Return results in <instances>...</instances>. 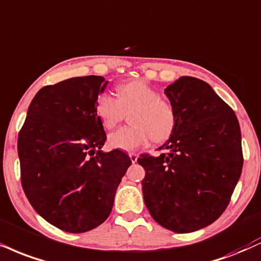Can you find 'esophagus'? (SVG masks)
<instances>
[{
  "label": "esophagus",
  "mask_w": 261,
  "mask_h": 261,
  "mask_svg": "<svg viewBox=\"0 0 261 261\" xmlns=\"http://www.w3.org/2000/svg\"><path fill=\"white\" fill-rule=\"evenodd\" d=\"M128 156H130L131 162H133V163H136L137 158H139V155H137L136 153H128Z\"/></svg>",
  "instance_id": "34e87169"
}]
</instances>
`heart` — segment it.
I'll return each mask as SVG.
<instances>
[{
  "label": "heart",
  "mask_w": 261,
  "mask_h": 261,
  "mask_svg": "<svg viewBox=\"0 0 261 261\" xmlns=\"http://www.w3.org/2000/svg\"><path fill=\"white\" fill-rule=\"evenodd\" d=\"M133 125L119 128L109 135L112 148L135 150L146 146L150 140L164 142L176 127L177 115L168 99L143 80H133L117 87V98L108 92L97 96L95 112L100 124L111 130L120 124L125 112H130Z\"/></svg>",
  "instance_id": "heart-1"
}]
</instances>
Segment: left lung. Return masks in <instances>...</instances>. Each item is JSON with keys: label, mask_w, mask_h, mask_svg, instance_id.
I'll return each instance as SVG.
<instances>
[{"label": "left lung", "mask_w": 261, "mask_h": 261, "mask_svg": "<svg viewBox=\"0 0 261 261\" xmlns=\"http://www.w3.org/2000/svg\"><path fill=\"white\" fill-rule=\"evenodd\" d=\"M165 95L177 115L176 127L159 156L140 155L146 175L143 199L163 227L187 233L213 224L231 200L243 153L234 112L205 81L182 76Z\"/></svg>", "instance_id": "left-lung-1"}]
</instances>
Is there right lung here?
Listing matches in <instances>:
<instances>
[{
	"mask_svg": "<svg viewBox=\"0 0 261 261\" xmlns=\"http://www.w3.org/2000/svg\"><path fill=\"white\" fill-rule=\"evenodd\" d=\"M106 85L103 76L89 75L42 87L18 135L25 196L47 222L70 233L107 220L131 165L122 150H100L107 135L95 103Z\"/></svg>",
	"mask_w": 261,
	"mask_h": 261,
	"instance_id": "1",
	"label": "right lung"
}]
</instances>
